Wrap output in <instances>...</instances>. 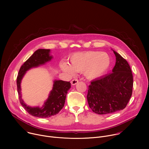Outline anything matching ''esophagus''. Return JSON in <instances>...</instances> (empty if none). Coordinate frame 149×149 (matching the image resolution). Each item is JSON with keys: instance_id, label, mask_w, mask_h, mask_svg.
<instances>
[{"instance_id": "34e87169", "label": "esophagus", "mask_w": 149, "mask_h": 149, "mask_svg": "<svg viewBox=\"0 0 149 149\" xmlns=\"http://www.w3.org/2000/svg\"><path fill=\"white\" fill-rule=\"evenodd\" d=\"M78 82V80L77 79H72V80L71 81V84L72 86H75V85H76Z\"/></svg>"}]
</instances>
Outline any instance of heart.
Returning a JSON list of instances; mask_svg holds the SVG:
<instances>
[{"label":"heart","instance_id":"1","mask_svg":"<svg viewBox=\"0 0 149 149\" xmlns=\"http://www.w3.org/2000/svg\"><path fill=\"white\" fill-rule=\"evenodd\" d=\"M71 65L62 62L61 70L70 74L75 71L84 72L85 76L90 79L98 78L104 75L110 67L111 58L105 52L100 51H86L77 52L70 58Z\"/></svg>","mask_w":149,"mask_h":149}]
</instances>
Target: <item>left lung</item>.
I'll return each mask as SVG.
<instances>
[{
  "label": "left lung",
  "instance_id": "8db88e82",
  "mask_svg": "<svg viewBox=\"0 0 149 149\" xmlns=\"http://www.w3.org/2000/svg\"><path fill=\"white\" fill-rule=\"evenodd\" d=\"M112 50L116 59L112 72L92 81L88 86L89 107L98 114L123 110L132 95L133 78L130 67L124 58Z\"/></svg>",
  "mask_w": 149,
  "mask_h": 149
}]
</instances>
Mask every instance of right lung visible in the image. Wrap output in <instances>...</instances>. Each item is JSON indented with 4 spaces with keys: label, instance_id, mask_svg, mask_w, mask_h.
Masks as SVG:
<instances>
[{
    "label": "right lung",
    "instance_id": "add662e5",
    "mask_svg": "<svg viewBox=\"0 0 149 149\" xmlns=\"http://www.w3.org/2000/svg\"><path fill=\"white\" fill-rule=\"evenodd\" d=\"M50 52V49H39L36 50L21 66L17 77V88L20 102L29 114L36 117L48 118L58 114L64 106L68 91L71 88L70 82L54 80L52 90L50 91L48 99L41 107L39 106H29L22 100L20 84L26 71L51 61L53 56Z\"/></svg>",
    "mask_w": 149,
    "mask_h": 149
}]
</instances>
